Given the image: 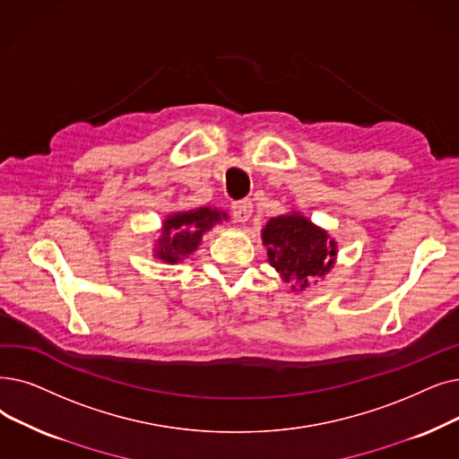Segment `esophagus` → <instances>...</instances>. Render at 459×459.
<instances>
[{"label":"esophagus","instance_id":"esophagus-1","mask_svg":"<svg viewBox=\"0 0 459 459\" xmlns=\"http://www.w3.org/2000/svg\"><path fill=\"white\" fill-rule=\"evenodd\" d=\"M251 212H253L251 201H240V203H234V204H232V215H234V219H236L238 223L249 221Z\"/></svg>","mask_w":459,"mask_h":459}]
</instances>
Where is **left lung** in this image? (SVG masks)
Returning <instances> with one entry per match:
<instances>
[{
    "label": "left lung",
    "mask_w": 459,
    "mask_h": 459,
    "mask_svg": "<svg viewBox=\"0 0 459 459\" xmlns=\"http://www.w3.org/2000/svg\"><path fill=\"white\" fill-rule=\"evenodd\" d=\"M270 264L287 283L306 289L333 264L335 242L302 215H279L263 230ZM292 285V289H294Z\"/></svg>",
    "instance_id": "1"
}]
</instances>
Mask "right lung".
<instances>
[{
	"label": "right lung",
	"instance_id": "obj_1",
	"mask_svg": "<svg viewBox=\"0 0 459 459\" xmlns=\"http://www.w3.org/2000/svg\"><path fill=\"white\" fill-rule=\"evenodd\" d=\"M223 217L227 219L225 213L212 208L170 215L163 225V234L159 238V249L155 255L167 263L182 261L201 244L203 232L212 229L213 223L221 221Z\"/></svg>",
	"mask_w": 459,
	"mask_h": 459
}]
</instances>
